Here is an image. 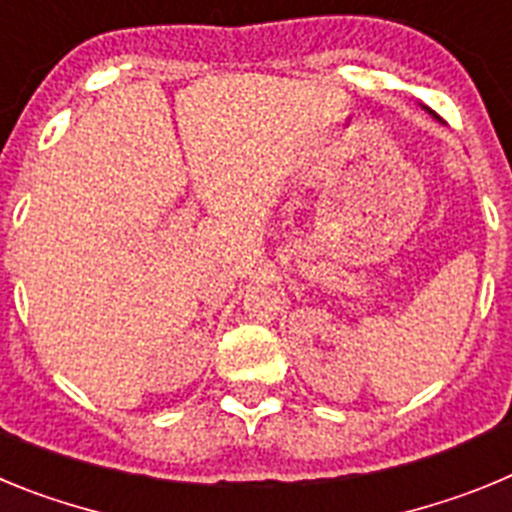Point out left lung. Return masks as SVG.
I'll return each mask as SVG.
<instances>
[{
  "label": "left lung",
  "instance_id": "left-lung-1",
  "mask_svg": "<svg viewBox=\"0 0 512 512\" xmlns=\"http://www.w3.org/2000/svg\"><path fill=\"white\" fill-rule=\"evenodd\" d=\"M425 110H428V107H425ZM428 115H433V112H431V110H428ZM433 117H436V115H433Z\"/></svg>",
  "mask_w": 512,
  "mask_h": 512
}]
</instances>
